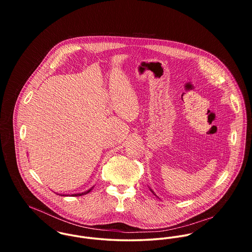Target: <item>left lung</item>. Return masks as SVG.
Segmentation results:
<instances>
[{
	"instance_id": "obj_1",
	"label": "left lung",
	"mask_w": 252,
	"mask_h": 252,
	"mask_svg": "<svg viewBox=\"0 0 252 252\" xmlns=\"http://www.w3.org/2000/svg\"><path fill=\"white\" fill-rule=\"evenodd\" d=\"M148 188H149V190H150V191H151V192H152V193H153V195H155V196H156V197H157V198H159V197H158V196H157V195H156V194H155V192H154V191H153V190H152V189H151V188H150V187H149V186H148Z\"/></svg>"
}]
</instances>
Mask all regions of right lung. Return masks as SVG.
I'll list each match as a JSON object with an SVG mask.
<instances>
[{
    "label": "right lung",
    "instance_id": "right-lung-1",
    "mask_svg": "<svg viewBox=\"0 0 252 252\" xmlns=\"http://www.w3.org/2000/svg\"><path fill=\"white\" fill-rule=\"evenodd\" d=\"M94 186H95V185H94ZM94 186H93V187H91V188H89L88 190H86V191H84V192H81V193H74V194H58V193H56V194H57V195H61V196H72V197L82 196V195H85V194H87V193L91 192V190L94 188Z\"/></svg>",
    "mask_w": 252,
    "mask_h": 252
}]
</instances>
